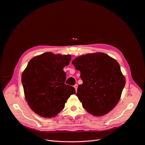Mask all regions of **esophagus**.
<instances>
[{
	"mask_svg": "<svg viewBox=\"0 0 145 145\" xmlns=\"http://www.w3.org/2000/svg\"><path fill=\"white\" fill-rule=\"evenodd\" d=\"M74 88H75V89H76V91H77V88H78V85L76 84H75L74 85Z\"/></svg>",
	"mask_w": 145,
	"mask_h": 145,
	"instance_id": "34e87169",
	"label": "esophagus"
}]
</instances>
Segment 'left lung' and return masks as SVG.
Wrapping results in <instances>:
<instances>
[{"label": "left lung", "mask_w": 145, "mask_h": 145, "mask_svg": "<svg viewBox=\"0 0 145 145\" xmlns=\"http://www.w3.org/2000/svg\"><path fill=\"white\" fill-rule=\"evenodd\" d=\"M72 63L83 81L76 96L83 108L96 117L109 112L117 105L125 84L118 62L99 52L78 56Z\"/></svg>", "instance_id": "8db88e82"}]
</instances>
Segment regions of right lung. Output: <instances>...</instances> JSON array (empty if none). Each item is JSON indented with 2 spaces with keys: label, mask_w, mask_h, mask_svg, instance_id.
<instances>
[{
  "label": "right lung",
  "mask_w": 145,
  "mask_h": 145,
  "mask_svg": "<svg viewBox=\"0 0 145 145\" xmlns=\"http://www.w3.org/2000/svg\"><path fill=\"white\" fill-rule=\"evenodd\" d=\"M70 55L46 52L29 61L23 71L21 82L28 105L40 116H56L65 106L67 100L76 94L72 86L65 84L63 68L71 61Z\"/></svg>",
  "instance_id": "right-lung-1"
}]
</instances>
